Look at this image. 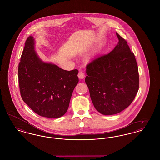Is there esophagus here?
I'll use <instances>...</instances> for the list:
<instances>
[{"label": "esophagus", "instance_id": "obj_1", "mask_svg": "<svg viewBox=\"0 0 160 160\" xmlns=\"http://www.w3.org/2000/svg\"><path fill=\"white\" fill-rule=\"evenodd\" d=\"M78 77L80 79H83L85 77V74L83 72H82V71H80L78 74Z\"/></svg>", "mask_w": 160, "mask_h": 160}]
</instances>
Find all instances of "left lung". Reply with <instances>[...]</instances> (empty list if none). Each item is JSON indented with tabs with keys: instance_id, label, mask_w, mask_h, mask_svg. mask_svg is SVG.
<instances>
[{
	"instance_id": "left-lung-1",
	"label": "left lung",
	"mask_w": 160,
	"mask_h": 160,
	"mask_svg": "<svg viewBox=\"0 0 160 160\" xmlns=\"http://www.w3.org/2000/svg\"><path fill=\"white\" fill-rule=\"evenodd\" d=\"M118 45L108 54L98 56L86 67L87 84L93 104L104 115L117 114L129 106L139 88L134 54L118 33Z\"/></svg>"
}]
</instances>
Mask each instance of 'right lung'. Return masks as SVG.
<instances>
[{
  "label": "right lung",
  "instance_id": "1",
  "mask_svg": "<svg viewBox=\"0 0 160 160\" xmlns=\"http://www.w3.org/2000/svg\"><path fill=\"white\" fill-rule=\"evenodd\" d=\"M78 71L63 70L41 61L29 37L18 64V83L24 102L37 114L58 118L65 114L75 87Z\"/></svg>",
  "mask_w": 160,
  "mask_h": 160
}]
</instances>
